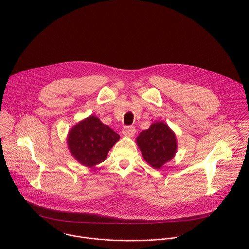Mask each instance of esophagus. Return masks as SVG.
I'll return each instance as SVG.
<instances>
[{"mask_svg": "<svg viewBox=\"0 0 249 249\" xmlns=\"http://www.w3.org/2000/svg\"><path fill=\"white\" fill-rule=\"evenodd\" d=\"M135 133H136V130H135V127L133 126H126L122 129V134L127 137H133Z\"/></svg>", "mask_w": 249, "mask_h": 249, "instance_id": "1", "label": "esophagus"}]
</instances>
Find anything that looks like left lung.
I'll use <instances>...</instances> for the list:
<instances>
[{
  "label": "left lung",
  "instance_id": "1",
  "mask_svg": "<svg viewBox=\"0 0 249 249\" xmlns=\"http://www.w3.org/2000/svg\"><path fill=\"white\" fill-rule=\"evenodd\" d=\"M136 143L144 160L156 169L171 160L177 151L176 136L163 121H156L149 129L142 131Z\"/></svg>",
  "mask_w": 249,
  "mask_h": 249
}]
</instances>
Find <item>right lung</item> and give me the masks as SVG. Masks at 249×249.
<instances>
[{"label": "right lung", "mask_w": 249, "mask_h": 249, "mask_svg": "<svg viewBox=\"0 0 249 249\" xmlns=\"http://www.w3.org/2000/svg\"><path fill=\"white\" fill-rule=\"evenodd\" d=\"M119 138L117 133L103 124L98 117L90 115L69 131L67 144L71 155L78 162L91 168L105 160Z\"/></svg>", "instance_id": "add662e5"}]
</instances>
